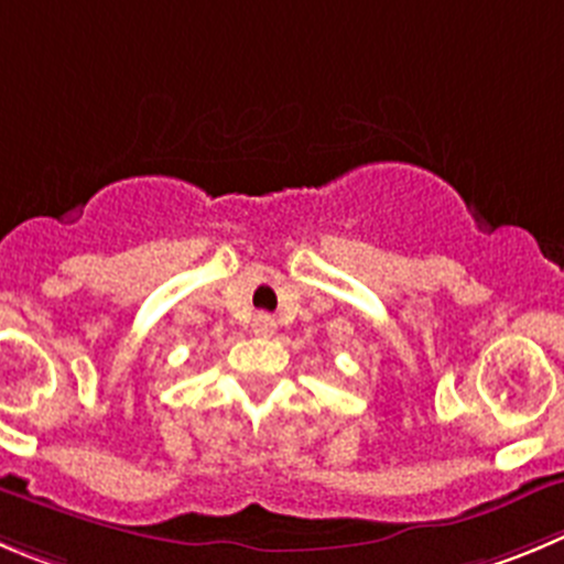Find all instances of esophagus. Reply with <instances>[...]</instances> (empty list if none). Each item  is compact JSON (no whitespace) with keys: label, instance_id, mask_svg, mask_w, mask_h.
I'll return each instance as SVG.
<instances>
[{"label":"esophagus","instance_id":"34e87169","mask_svg":"<svg viewBox=\"0 0 564 564\" xmlns=\"http://www.w3.org/2000/svg\"><path fill=\"white\" fill-rule=\"evenodd\" d=\"M275 328H278V323H275V317H272V314H256V319H252V334L256 336H272L275 334Z\"/></svg>","mask_w":564,"mask_h":564}]
</instances>
